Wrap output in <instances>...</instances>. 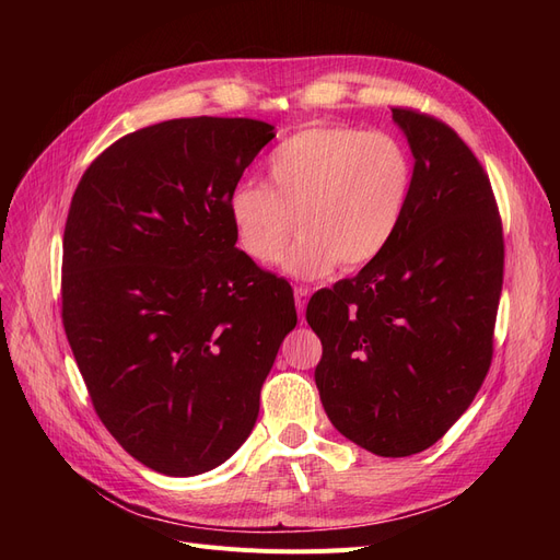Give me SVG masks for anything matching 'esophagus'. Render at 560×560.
Instances as JSON below:
<instances>
[{"instance_id": "esophagus-1", "label": "esophagus", "mask_w": 560, "mask_h": 560, "mask_svg": "<svg viewBox=\"0 0 560 560\" xmlns=\"http://www.w3.org/2000/svg\"><path fill=\"white\" fill-rule=\"evenodd\" d=\"M308 296H311V290H308V287H296V290H294V303H296V311H299V315H303V311H306V306H308Z\"/></svg>"}]
</instances>
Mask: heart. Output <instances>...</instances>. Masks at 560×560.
<instances>
[{
    "label": "heart",
    "instance_id": "1",
    "mask_svg": "<svg viewBox=\"0 0 560 560\" xmlns=\"http://www.w3.org/2000/svg\"><path fill=\"white\" fill-rule=\"evenodd\" d=\"M266 184L233 186L226 210L238 247L273 266L294 231L284 273L319 280L341 264L360 268L393 243L411 200L409 151L385 132L329 124L280 142L266 161Z\"/></svg>",
    "mask_w": 560,
    "mask_h": 560
}]
</instances>
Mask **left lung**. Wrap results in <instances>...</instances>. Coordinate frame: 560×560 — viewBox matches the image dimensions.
<instances>
[{
  "label": "left lung",
  "instance_id": "obj_1",
  "mask_svg": "<svg viewBox=\"0 0 560 560\" xmlns=\"http://www.w3.org/2000/svg\"><path fill=\"white\" fill-rule=\"evenodd\" d=\"M413 154L393 243L358 276L313 294L315 385L331 425L383 457L430 448L488 374L502 292V224L481 163L455 130L393 109Z\"/></svg>",
  "mask_w": 560,
  "mask_h": 560
}]
</instances>
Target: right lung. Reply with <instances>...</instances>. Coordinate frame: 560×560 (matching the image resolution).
Instances as JSON below:
<instances>
[{
  "instance_id": "add662e5",
  "label": "right lung",
  "mask_w": 560,
  "mask_h": 560,
  "mask_svg": "<svg viewBox=\"0 0 560 560\" xmlns=\"http://www.w3.org/2000/svg\"><path fill=\"white\" fill-rule=\"evenodd\" d=\"M276 138L254 118H173L83 173L62 238V325L100 420L167 477L226 463L296 327L292 287L235 247L226 210Z\"/></svg>"
}]
</instances>
